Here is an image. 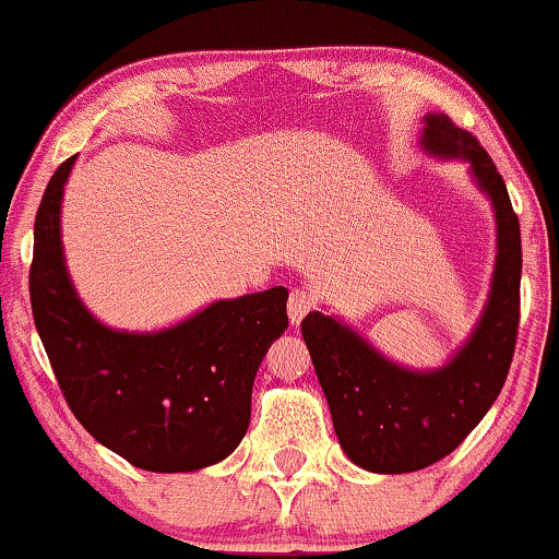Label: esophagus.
<instances>
[{"instance_id":"esophagus-1","label":"esophagus","mask_w":559,"mask_h":559,"mask_svg":"<svg viewBox=\"0 0 559 559\" xmlns=\"http://www.w3.org/2000/svg\"><path fill=\"white\" fill-rule=\"evenodd\" d=\"M314 304H317L314 292H309V288H304V286H294L292 294H288V304H286L288 320L301 322L304 314L312 312Z\"/></svg>"}]
</instances>
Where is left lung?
<instances>
[{"label": "left lung", "instance_id": "obj_1", "mask_svg": "<svg viewBox=\"0 0 559 559\" xmlns=\"http://www.w3.org/2000/svg\"><path fill=\"white\" fill-rule=\"evenodd\" d=\"M423 144L438 157L469 162L498 218V260L477 330L438 371H407L322 312L301 335L328 397L332 426L350 462L381 475L415 472L449 456L503 390L521 320V229L506 182L479 141L443 112L426 116Z\"/></svg>", "mask_w": 559, "mask_h": 559}]
</instances>
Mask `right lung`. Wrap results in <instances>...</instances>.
<instances>
[{"instance_id":"1","label":"right lung","mask_w":559,"mask_h":559,"mask_svg":"<svg viewBox=\"0 0 559 559\" xmlns=\"http://www.w3.org/2000/svg\"><path fill=\"white\" fill-rule=\"evenodd\" d=\"M61 162L35 214L33 320L63 400L92 438L133 467L193 472L222 462L250 426L252 381L286 330L284 286L216 301L175 328H105L76 299L61 252Z\"/></svg>"}]
</instances>
